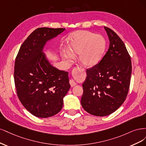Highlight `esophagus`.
Listing matches in <instances>:
<instances>
[{
  "mask_svg": "<svg viewBox=\"0 0 146 146\" xmlns=\"http://www.w3.org/2000/svg\"><path fill=\"white\" fill-rule=\"evenodd\" d=\"M76 68H74V70H76ZM74 70H73V72L74 71ZM69 82H70V86H71L72 87H74L75 86H76V82H75V81H74V80L73 79H70V81H69Z\"/></svg>",
  "mask_w": 146,
  "mask_h": 146,
  "instance_id": "esophagus-1",
  "label": "esophagus"
}]
</instances>
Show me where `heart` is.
I'll return each mask as SVG.
<instances>
[{"label":"heart","instance_id":"b5f03b06","mask_svg":"<svg viewBox=\"0 0 146 146\" xmlns=\"http://www.w3.org/2000/svg\"><path fill=\"white\" fill-rule=\"evenodd\" d=\"M69 51H64L62 58L72 62L74 56L79 55V62L86 67H92L100 62L106 48V40L102 35L87 31H78L69 37Z\"/></svg>","mask_w":146,"mask_h":146}]
</instances>
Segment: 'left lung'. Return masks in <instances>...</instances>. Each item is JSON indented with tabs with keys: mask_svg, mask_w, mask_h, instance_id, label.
I'll return each mask as SVG.
<instances>
[{
	"mask_svg": "<svg viewBox=\"0 0 146 146\" xmlns=\"http://www.w3.org/2000/svg\"><path fill=\"white\" fill-rule=\"evenodd\" d=\"M104 29L109 48L100 62L86 70L81 98L83 109L98 116L109 115L123 104L131 74V58L124 42L109 28Z\"/></svg>",
	"mask_w": 146,
	"mask_h": 146,
	"instance_id": "1",
	"label": "left lung"
}]
</instances>
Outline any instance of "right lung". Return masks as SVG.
I'll list each match as a JSON object with an SVG mask.
<instances>
[{
  "instance_id": "obj_1",
  "label": "right lung",
  "mask_w": 146,
  "mask_h": 146,
  "mask_svg": "<svg viewBox=\"0 0 146 146\" xmlns=\"http://www.w3.org/2000/svg\"><path fill=\"white\" fill-rule=\"evenodd\" d=\"M65 30L38 28L23 42L16 56L14 78L17 95L25 109L36 117L58 113L70 88L68 73L54 67L43 52L46 42Z\"/></svg>"
}]
</instances>
